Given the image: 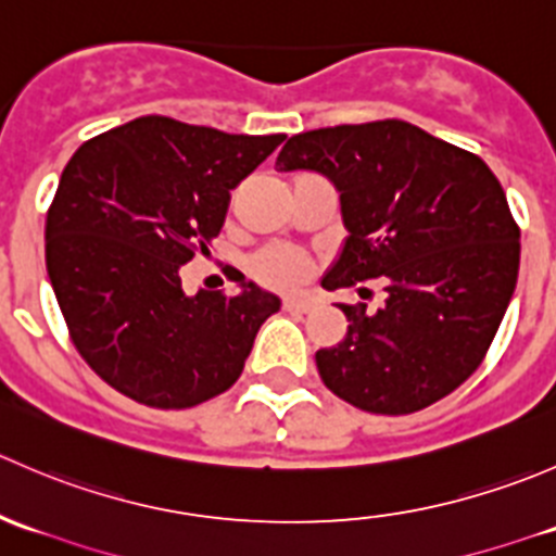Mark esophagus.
I'll list each match as a JSON object with an SVG mask.
<instances>
[{
    "label": "esophagus",
    "instance_id": "34e87169",
    "mask_svg": "<svg viewBox=\"0 0 556 556\" xmlns=\"http://www.w3.org/2000/svg\"><path fill=\"white\" fill-rule=\"evenodd\" d=\"M317 306V299L309 293H295V295H285L282 309L285 312H312Z\"/></svg>",
    "mask_w": 556,
    "mask_h": 556
}]
</instances>
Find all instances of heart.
Wrapping results in <instances>:
<instances>
[{
    "mask_svg": "<svg viewBox=\"0 0 556 556\" xmlns=\"http://www.w3.org/2000/svg\"><path fill=\"white\" fill-rule=\"evenodd\" d=\"M250 271L257 282L268 288H293L309 277L312 263L299 247L266 244L250 257Z\"/></svg>",
    "mask_w": 556,
    "mask_h": 556,
    "instance_id": "obj_1",
    "label": "heart"
}]
</instances>
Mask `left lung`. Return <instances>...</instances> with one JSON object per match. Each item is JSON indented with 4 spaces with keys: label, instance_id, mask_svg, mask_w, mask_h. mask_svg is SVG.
<instances>
[{
    "label": "left lung",
    "instance_id": "1",
    "mask_svg": "<svg viewBox=\"0 0 556 556\" xmlns=\"http://www.w3.org/2000/svg\"><path fill=\"white\" fill-rule=\"evenodd\" d=\"M279 172L325 174L350 231L323 288L384 279L382 309L339 304L346 336L314 355L325 387L371 414H414L484 361L519 274V226L479 155L406 121L295 134Z\"/></svg>",
    "mask_w": 556,
    "mask_h": 556
}]
</instances>
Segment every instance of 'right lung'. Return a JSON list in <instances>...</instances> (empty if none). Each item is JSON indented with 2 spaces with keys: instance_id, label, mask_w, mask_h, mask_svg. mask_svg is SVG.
<instances>
[{
  "instance_id": "right-lung-1",
  "label": "right lung",
  "mask_w": 556,
  "mask_h": 556,
  "mask_svg": "<svg viewBox=\"0 0 556 556\" xmlns=\"http://www.w3.org/2000/svg\"><path fill=\"white\" fill-rule=\"evenodd\" d=\"M285 134H226L144 115L77 148L45 220V263L83 361L131 401L190 408L242 377L279 299H188L179 266L220 233L231 190Z\"/></svg>"
}]
</instances>
